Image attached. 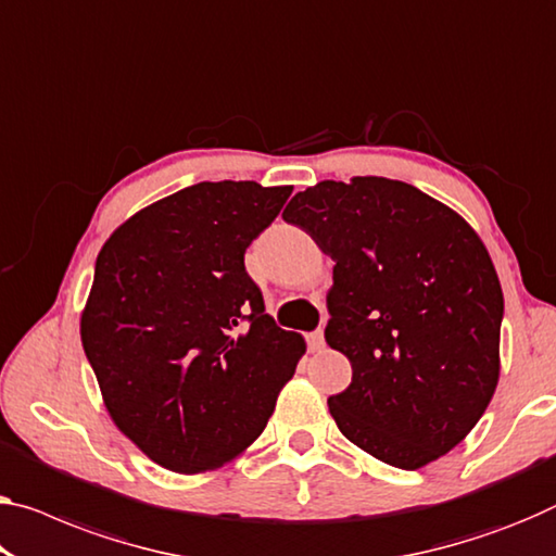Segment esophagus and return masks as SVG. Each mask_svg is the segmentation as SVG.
<instances>
[{
    "label": "esophagus",
    "instance_id": "34e87169",
    "mask_svg": "<svg viewBox=\"0 0 556 556\" xmlns=\"http://www.w3.org/2000/svg\"><path fill=\"white\" fill-rule=\"evenodd\" d=\"M307 348L313 350V353H320L323 348H326V338H323V330H315L307 336Z\"/></svg>",
    "mask_w": 556,
    "mask_h": 556
}]
</instances>
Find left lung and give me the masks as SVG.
<instances>
[{"label": "left lung", "mask_w": 556, "mask_h": 556, "mask_svg": "<svg viewBox=\"0 0 556 556\" xmlns=\"http://www.w3.org/2000/svg\"><path fill=\"white\" fill-rule=\"evenodd\" d=\"M283 218L336 261L326 343L353 365L348 390L328 400L338 430L400 469L447 455L500 378L505 298L480 236L445 203L380 176L320 181Z\"/></svg>", "instance_id": "left-lung-1"}]
</instances>
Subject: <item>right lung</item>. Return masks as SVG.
Here are the masks:
<instances>
[{
    "label": "right lung",
    "mask_w": 556,
    "mask_h": 556,
    "mask_svg": "<svg viewBox=\"0 0 556 556\" xmlns=\"http://www.w3.org/2000/svg\"><path fill=\"white\" fill-rule=\"evenodd\" d=\"M290 191L186 186L118 226L99 253L84 353L111 420L161 467L195 475L241 455L305 353L266 313L243 263Z\"/></svg>",
    "instance_id": "right-lung-1"
}]
</instances>
